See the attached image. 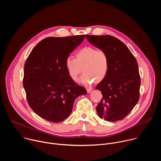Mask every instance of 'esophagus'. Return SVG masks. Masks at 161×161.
I'll return each mask as SVG.
<instances>
[{
    "label": "esophagus",
    "instance_id": "esophagus-1",
    "mask_svg": "<svg viewBox=\"0 0 161 161\" xmlns=\"http://www.w3.org/2000/svg\"><path fill=\"white\" fill-rule=\"evenodd\" d=\"M92 90V88H86V91H87L88 93H90Z\"/></svg>",
    "mask_w": 161,
    "mask_h": 161
}]
</instances>
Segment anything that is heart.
Returning a JSON list of instances; mask_svg holds the SVG:
<instances>
[{
  "instance_id": "heart-1",
  "label": "heart",
  "mask_w": 161,
  "mask_h": 161,
  "mask_svg": "<svg viewBox=\"0 0 161 161\" xmlns=\"http://www.w3.org/2000/svg\"><path fill=\"white\" fill-rule=\"evenodd\" d=\"M65 67L68 75L75 81L78 80L83 68L84 74L80 81L88 85L94 80L99 82L105 78L109 71V57L104 50L85 47L76 52V58L68 56Z\"/></svg>"
}]
</instances>
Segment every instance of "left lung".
Wrapping results in <instances>:
<instances>
[{"mask_svg": "<svg viewBox=\"0 0 161 161\" xmlns=\"http://www.w3.org/2000/svg\"><path fill=\"white\" fill-rule=\"evenodd\" d=\"M86 38L109 57L108 75L96 87L103 94L96 107L98 115L110 122L123 120L140 98L141 80L137 60L126 45L113 36L86 35Z\"/></svg>", "mask_w": 161, "mask_h": 161, "instance_id": "8db88e82", "label": "left lung"}]
</instances>
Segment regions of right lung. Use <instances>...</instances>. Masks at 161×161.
Masks as SVG:
<instances>
[{"mask_svg":"<svg viewBox=\"0 0 161 161\" xmlns=\"http://www.w3.org/2000/svg\"><path fill=\"white\" fill-rule=\"evenodd\" d=\"M85 35L48 37L33 48L24 65L23 85L29 106L41 118L57 123L72 112L75 99L86 94L68 75L65 58Z\"/></svg>","mask_w":161,"mask_h":161,"instance_id":"right-lung-1","label":"right lung"}]
</instances>
